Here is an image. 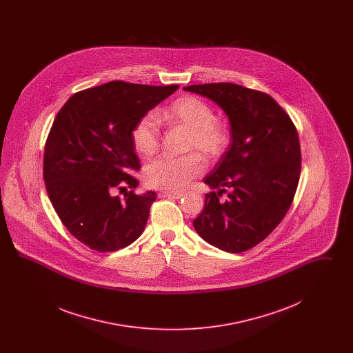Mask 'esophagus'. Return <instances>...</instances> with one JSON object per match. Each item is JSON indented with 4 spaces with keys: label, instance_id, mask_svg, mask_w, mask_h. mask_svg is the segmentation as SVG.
<instances>
[{
    "label": "esophagus",
    "instance_id": "obj_1",
    "mask_svg": "<svg viewBox=\"0 0 353 353\" xmlns=\"http://www.w3.org/2000/svg\"><path fill=\"white\" fill-rule=\"evenodd\" d=\"M160 196H161V197H168V199L179 200V199L183 197V193H179V192H163Z\"/></svg>",
    "mask_w": 353,
    "mask_h": 353
}]
</instances>
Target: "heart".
<instances>
[{"mask_svg": "<svg viewBox=\"0 0 353 353\" xmlns=\"http://www.w3.org/2000/svg\"><path fill=\"white\" fill-rule=\"evenodd\" d=\"M163 119L170 125H183L189 130L186 151H197L206 160L219 157L229 145L228 125L216 118L213 108L197 97L185 95L163 111ZM134 151L143 157L156 153L160 145L159 120L148 114L137 120L131 132ZM203 170L201 159L196 153L181 157L163 156L144 168L145 183L154 189L177 192L185 188Z\"/></svg>", "mask_w": 353, "mask_h": 353, "instance_id": "heart-1", "label": "heart"}]
</instances>
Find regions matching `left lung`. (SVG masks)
<instances>
[{
  "mask_svg": "<svg viewBox=\"0 0 353 353\" xmlns=\"http://www.w3.org/2000/svg\"><path fill=\"white\" fill-rule=\"evenodd\" d=\"M185 91L219 105L230 121L232 141L203 183L193 221L197 234L219 250L242 252L262 242L285 219L301 177L298 131L270 95L234 83L193 84ZM228 190V200L218 196Z\"/></svg>",
  "mask_w": 353,
  "mask_h": 353,
  "instance_id": "1",
  "label": "left lung"
}]
</instances>
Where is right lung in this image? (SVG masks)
<instances>
[{"mask_svg": "<svg viewBox=\"0 0 353 353\" xmlns=\"http://www.w3.org/2000/svg\"><path fill=\"white\" fill-rule=\"evenodd\" d=\"M179 88L114 81L74 94L51 125L43 180L68 232L97 252H117L147 225L156 193L134 194L140 169L131 132L139 119ZM132 190L120 199L117 190Z\"/></svg>", "mask_w": 353, "mask_h": 353, "instance_id": "add662e5", "label": "right lung"}]
</instances>
